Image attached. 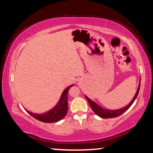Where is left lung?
I'll return each instance as SVG.
<instances>
[{
	"instance_id": "left-lung-1",
	"label": "left lung",
	"mask_w": 153,
	"mask_h": 153,
	"mask_svg": "<svg viewBox=\"0 0 153 153\" xmlns=\"http://www.w3.org/2000/svg\"><path fill=\"white\" fill-rule=\"evenodd\" d=\"M140 85V82H139V85H138V89H137V91H136V94H135V96H134V97L133 98V99H132V101L127 105V106L124 107V108H120V109L108 110V109L103 108H101V106H99V105L97 104L94 101H91L90 99H89L87 96H85V97H86L87 100L88 101V102L89 103V105H90V107L91 108V109L93 110V111L94 112V113L97 114L98 116H99V117H101L102 118L116 117H118V116H120L123 113H125V112L127 111V109L129 108V107L132 105V103L134 102V101H135L136 97H137L138 92H139Z\"/></svg>"
}]
</instances>
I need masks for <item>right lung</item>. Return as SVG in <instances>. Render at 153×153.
<instances>
[{
	"label": "right lung",
	"instance_id": "right-lung-1",
	"mask_svg": "<svg viewBox=\"0 0 153 153\" xmlns=\"http://www.w3.org/2000/svg\"><path fill=\"white\" fill-rule=\"evenodd\" d=\"M72 86L73 85H70L64 89L57 104L50 111L42 114L32 113L31 112L26 111H26L35 119L40 122H43V123H56L61 120L66 116L68 112V99H68V91Z\"/></svg>",
	"mask_w": 153,
	"mask_h": 153
}]
</instances>
